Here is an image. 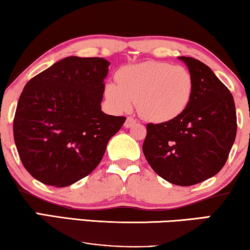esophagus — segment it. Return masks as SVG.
I'll return each instance as SVG.
<instances>
[{"label":"esophagus","instance_id":"34e87169","mask_svg":"<svg viewBox=\"0 0 250 250\" xmlns=\"http://www.w3.org/2000/svg\"><path fill=\"white\" fill-rule=\"evenodd\" d=\"M136 120L133 118H126V120L125 122V128H130V126H132L133 125L136 124Z\"/></svg>","mask_w":250,"mask_h":250}]
</instances>
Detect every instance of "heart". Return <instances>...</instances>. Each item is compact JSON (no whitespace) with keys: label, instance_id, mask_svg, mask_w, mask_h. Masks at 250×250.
<instances>
[{"label":"heart","instance_id":"heart-1","mask_svg":"<svg viewBox=\"0 0 250 250\" xmlns=\"http://www.w3.org/2000/svg\"><path fill=\"white\" fill-rule=\"evenodd\" d=\"M118 83L105 87V96L118 111H129L137 102L144 119L164 124L185 112L194 91V78L181 65L148 61L126 65L117 75Z\"/></svg>","mask_w":250,"mask_h":250}]
</instances>
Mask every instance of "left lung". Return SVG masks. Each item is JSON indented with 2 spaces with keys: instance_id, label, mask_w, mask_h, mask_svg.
<instances>
[{
  "instance_id": "left-lung-1",
  "label": "left lung",
  "mask_w": 250,
  "mask_h": 250,
  "mask_svg": "<svg viewBox=\"0 0 250 250\" xmlns=\"http://www.w3.org/2000/svg\"><path fill=\"white\" fill-rule=\"evenodd\" d=\"M178 59L194 78L190 103L173 120L147 125L143 152L161 178L187 187L224 167L237 135V114L232 94L209 66L189 56Z\"/></svg>"
}]
</instances>
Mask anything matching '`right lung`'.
I'll use <instances>...</instances> for the list:
<instances>
[{
	"mask_svg": "<svg viewBox=\"0 0 250 250\" xmlns=\"http://www.w3.org/2000/svg\"><path fill=\"white\" fill-rule=\"evenodd\" d=\"M110 62L68 56L26 83L13 137L23 167L42 184L66 187L100 164L125 117L102 111Z\"/></svg>",
	"mask_w": 250,
	"mask_h": 250,
	"instance_id": "1",
	"label": "right lung"
}]
</instances>
